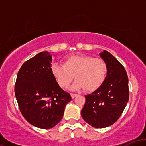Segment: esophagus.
I'll use <instances>...</instances> for the list:
<instances>
[{
    "mask_svg": "<svg viewBox=\"0 0 146 146\" xmlns=\"http://www.w3.org/2000/svg\"><path fill=\"white\" fill-rule=\"evenodd\" d=\"M71 98H75V97L77 96V94H75V93H71Z\"/></svg>",
    "mask_w": 146,
    "mask_h": 146,
    "instance_id": "obj_1",
    "label": "esophagus"
}]
</instances>
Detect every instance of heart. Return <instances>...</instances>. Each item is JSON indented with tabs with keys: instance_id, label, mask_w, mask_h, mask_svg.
<instances>
[{
	"instance_id": "obj_1",
	"label": "heart",
	"mask_w": 146,
	"mask_h": 146,
	"mask_svg": "<svg viewBox=\"0 0 146 146\" xmlns=\"http://www.w3.org/2000/svg\"><path fill=\"white\" fill-rule=\"evenodd\" d=\"M51 72L62 88H67L75 77L77 80L71 86L72 90L86 88L88 91H94L104 83L108 68L105 62L100 58L71 56L64 60L63 65L52 64Z\"/></svg>"
}]
</instances>
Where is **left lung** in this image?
Returning <instances> with one entry per match:
<instances>
[{"mask_svg": "<svg viewBox=\"0 0 146 146\" xmlns=\"http://www.w3.org/2000/svg\"><path fill=\"white\" fill-rule=\"evenodd\" d=\"M100 56L107 65L106 78L98 89L85 95L81 115L91 126L104 128L118 120L128 103V78L123 65L109 52L104 51Z\"/></svg>", "mask_w": 146, "mask_h": 146, "instance_id": "left-lung-1", "label": "left lung"}]
</instances>
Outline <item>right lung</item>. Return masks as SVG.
Masks as SVG:
<instances>
[{
  "label": "right lung",
  "instance_id": "right-lung-1",
  "mask_svg": "<svg viewBox=\"0 0 146 146\" xmlns=\"http://www.w3.org/2000/svg\"><path fill=\"white\" fill-rule=\"evenodd\" d=\"M51 54L40 52L22 65L15 84V95L23 116L31 125L52 128L61 121L72 100L51 72Z\"/></svg>",
  "mask_w": 146,
  "mask_h": 146
}]
</instances>
